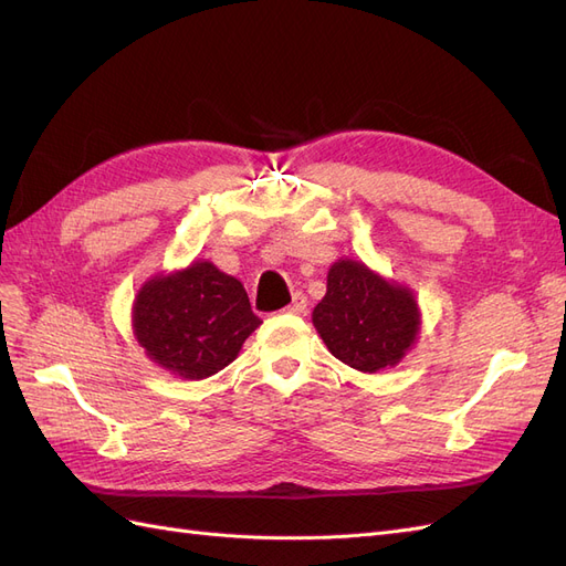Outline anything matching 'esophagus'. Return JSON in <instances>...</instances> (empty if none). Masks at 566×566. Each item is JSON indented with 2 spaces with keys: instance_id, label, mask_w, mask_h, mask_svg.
<instances>
[{
  "instance_id": "1",
  "label": "esophagus",
  "mask_w": 566,
  "mask_h": 566,
  "mask_svg": "<svg viewBox=\"0 0 566 566\" xmlns=\"http://www.w3.org/2000/svg\"><path fill=\"white\" fill-rule=\"evenodd\" d=\"M306 312V297L302 293L293 295V302L287 304V314H304Z\"/></svg>"
}]
</instances>
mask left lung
Returning <instances> with one entry per match:
<instances>
[{
    "instance_id": "left-lung-1",
    "label": "left lung",
    "mask_w": 566,
    "mask_h": 566,
    "mask_svg": "<svg viewBox=\"0 0 566 566\" xmlns=\"http://www.w3.org/2000/svg\"><path fill=\"white\" fill-rule=\"evenodd\" d=\"M314 328L328 352L361 373L397 366L420 333L413 290L342 256L328 269L325 297L314 306Z\"/></svg>"
}]
</instances>
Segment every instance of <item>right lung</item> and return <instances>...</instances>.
I'll return each instance as SVG.
<instances>
[{
    "label": "right lung",
    "mask_w": 566,
    "mask_h": 566,
    "mask_svg": "<svg viewBox=\"0 0 566 566\" xmlns=\"http://www.w3.org/2000/svg\"><path fill=\"white\" fill-rule=\"evenodd\" d=\"M260 323L243 283L208 260L148 279L132 304L139 347L184 380H205L227 368Z\"/></svg>",
    "instance_id": "1"
}]
</instances>
